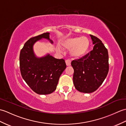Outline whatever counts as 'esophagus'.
<instances>
[{
	"label": "esophagus",
	"mask_w": 126,
	"mask_h": 126,
	"mask_svg": "<svg viewBox=\"0 0 126 126\" xmlns=\"http://www.w3.org/2000/svg\"><path fill=\"white\" fill-rule=\"evenodd\" d=\"M71 60H69V59H68V60H66L65 61V63H66V64L67 66H70L71 65Z\"/></svg>",
	"instance_id": "esophagus-1"
}]
</instances>
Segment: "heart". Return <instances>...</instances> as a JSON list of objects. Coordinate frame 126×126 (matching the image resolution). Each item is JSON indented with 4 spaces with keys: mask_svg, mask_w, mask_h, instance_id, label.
<instances>
[{
    "mask_svg": "<svg viewBox=\"0 0 126 126\" xmlns=\"http://www.w3.org/2000/svg\"><path fill=\"white\" fill-rule=\"evenodd\" d=\"M65 49L70 50L71 54L74 57H80L88 52L90 46V42L85 37H76L65 39L62 43Z\"/></svg>",
    "mask_w": 126,
    "mask_h": 126,
    "instance_id": "obj_1",
    "label": "heart"
}]
</instances>
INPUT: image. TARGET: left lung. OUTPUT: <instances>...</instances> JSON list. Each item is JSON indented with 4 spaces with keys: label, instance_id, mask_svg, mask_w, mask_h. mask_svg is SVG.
Returning a JSON list of instances; mask_svg holds the SVG:
<instances>
[{
    "label": "left lung",
    "instance_id": "8db88e82",
    "mask_svg": "<svg viewBox=\"0 0 126 126\" xmlns=\"http://www.w3.org/2000/svg\"><path fill=\"white\" fill-rule=\"evenodd\" d=\"M94 44L93 50L71 64L74 70L73 82L80 92H95L102 84L109 71V56L107 48L100 39L90 34Z\"/></svg>",
    "mask_w": 126,
    "mask_h": 126
}]
</instances>
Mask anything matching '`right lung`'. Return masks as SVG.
I'll list each match as a JSON object with an SVG mask.
<instances>
[{"label": "right lung", "instance_id": "obj_1", "mask_svg": "<svg viewBox=\"0 0 126 126\" xmlns=\"http://www.w3.org/2000/svg\"><path fill=\"white\" fill-rule=\"evenodd\" d=\"M42 38H49L46 32L32 37L26 42L20 50V70L24 80L34 92L47 95L56 89L60 76L66 68L63 59H56L48 54L45 57L37 58L33 51V45Z\"/></svg>", "mask_w": 126, "mask_h": 126}]
</instances>
